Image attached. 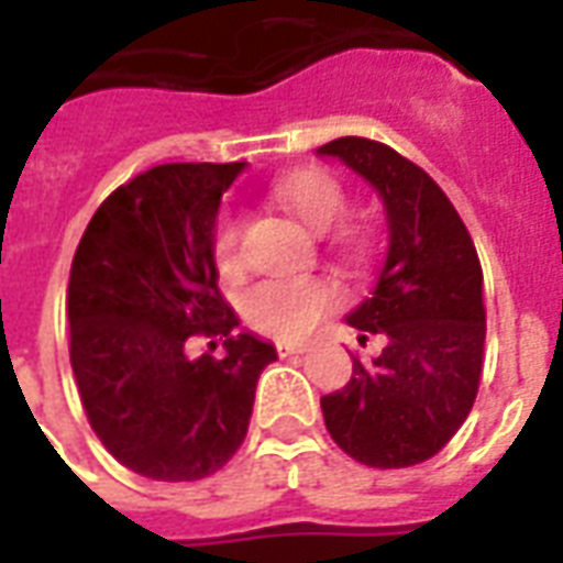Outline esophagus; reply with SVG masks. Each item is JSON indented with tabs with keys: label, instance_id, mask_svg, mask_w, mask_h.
I'll return each instance as SVG.
<instances>
[{
	"label": "esophagus",
	"instance_id": "1",
	"mask_svg": "<svg viewBox=\"0 0 563 563\" xmlns=\"http://www.w3.org/2000/svg\"><path fill=\"white\" fill-rule=\"evenodd\" d=\"M307 346H310V343H307V341H277V343H274V350H277V353H280V355L305 353Z\"/></svg>",
	"mask_w": 563,
	"mask_h": 563
}]
</instances>
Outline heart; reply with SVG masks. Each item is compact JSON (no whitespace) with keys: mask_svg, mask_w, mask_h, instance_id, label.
<instances>
[{"mask_svg":"<svg viewBox=\"0 0 563 563\" xmlns=\"http://www.w3.org/2000/svg\"><path fill=\"white\" fill-rule=\"evenodd\" d=\"M271 198L292 217L305 222L310 232H329L346 210V189L341 180L319 168H301L274 180ZM346 246H358V238L346 234ZM210 258L222 280L241 274V222L232 213H222L210 232ZM338 301V289L317 277H277L250 286L241 298V313L253 329L277 338H295L317 322Z\"/></svg>","mask_w":563,"mask_h":563,"instance_id":"1","label":"heart"}]
</instances>
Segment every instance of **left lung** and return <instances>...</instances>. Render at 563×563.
Segmentation results:
<instances>
[{
    "instance_id": "1",
    "label": "left lung",
    "mask_w": 563,
    "mask_h": 563,
    "mask_svg": "<svg viewBox=\"0 0 563 563\" xmlns=\"http://www.w3.org/2000/svg\"><path fill=\"white\" fill-rule=\"evenodd\" d=\"M319 156L362 174L389 220L374 292L346 317L353 329L383 334L386 350L371 365L355 355L350 383L322 395L325 428L367 467H413L446 446L476 401L483 265L446 192L398 150L350 135L322 144Z\"/></svg>"
}]
</instances>
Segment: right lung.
Masks as SVG:
<instances>
[{
    "instance_id": "right-lung-1",
    "label": "right lung",
    "mask_w": 563,
    "mask_h": 563,
    "mask_svg": "<svg viewBox=\"0 0 563 563\" xmlns=\"http://www.w3.org/2000/svg\"><path fill=\"white\" fill-rule=\"evenodd\" d=\"M244 162H168L117 186L68 274V355L80 404L123 467L159 483L217 473L241 449L258 374L277 358L222 301L210 232ZM220 336L222 360L185 355ZM210 350L217 343H208Z\"/></svg>"
}]
</instances>
